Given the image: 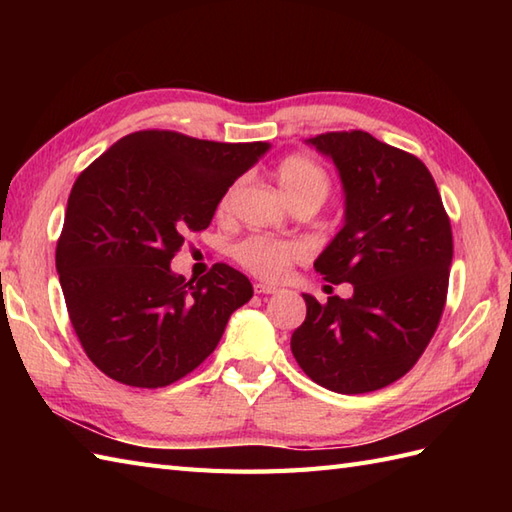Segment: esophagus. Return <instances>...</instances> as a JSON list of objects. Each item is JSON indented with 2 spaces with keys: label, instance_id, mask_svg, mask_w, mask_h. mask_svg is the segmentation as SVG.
<instances>
[{
  "label": "esophagus",
  "instance_id": "obj_1",
  "mask_svg": "<svg viewBox=\"0 0 512 512\" xmlns=\"http://www.w3.org/2000/svg\"><path fill=\"white\" fill-rule=\"evenodd\" d=\"M277 290H279L277 286L264 284V281H257V284H255V292H257V295H275Z\"/></svg>",
  "mask_w": 512,
  "mask_h": 512
}]
</instances>
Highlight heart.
Wrapping results in <instances>:
<instances>
[{"instance_id":"heart-1","label":"heart","mask_w":512,"mask_h":512,"mask_svg":"<svg viewBox=\"0 0 512 512\" xmlns=\"http://www.w3.org/2000/svg\"><path fill=\"white\" fill-rule=\"evenodd\" d=\"M277 180L279 187L284 191L286 200L297 198H310L319 204L325 200L330 191V178L317 162L306 156H288L279 162L277 167ZM233 189L226 191L220 200V211H224L228 202H231ZM303 246L299 242H290V239H275L266 235H250L244 242L235 246L237 262L253 270L259 277L277 279L288 270L290 264L303 257Z\"/></svg>"}]
</instances>
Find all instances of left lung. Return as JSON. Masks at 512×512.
<instances>
[{
    "instance_id": "1",
    "label": "left lung",
    "mask_w": 512,
    "mask_h": 512,
    "mask_svg": "<svg viewBox=\"0 0 512 512\" xmlns=\"http://www.w3.org/2000/svg\"><path fill=\"white\" fill-rule=\"evenodd\" d=\"M306 143L328 156L345 195L341 231L314 270L354 286L325 306L306 299L290 350L314 383L336 394L387 387L416 365L436 332L449 288L453 237L436 182L416 156L367 132Z\"/></svg>"
}]
</instances>
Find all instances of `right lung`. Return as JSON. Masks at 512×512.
I'll return each instance as SVG.
<instances>
[{
	"label": "right lung",
	"mask_w": 512,
	"mask_h": 512,
	"mask_svg": "<svg viewBox=\"0 0 512 512\" xmlns=\"http://www.w3.org/2000/svg\"><path fill=\"white\" fill-rule=\"evenodd\" d=\"M268 149L149 129L118 140L76 178L57 273L72 328L103 374L167 387L215 350L253 286L226 264L184 281L171 259Z\"/></svg>",
	"instance_id": "add662e5"
}]
</instances>
